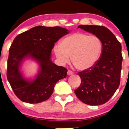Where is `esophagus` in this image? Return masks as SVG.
Wrapping results in <instances>:
<instances>
[{
    "label": "esophagus",
    "instance_id": "esophagus-1",
    "mask_svg": "<svg viewBox=\"0 0 129 129\" xmlns=\"http://www.w3.org/2000/svg\"><path fill=\"white\" fill-rule=\"evenodd\" d=\"M68 75H73V72L72 71V70H69L68 71Z\"/></svg>",
    "mask_w": 129,
    "mask_h": 129
}]
</instances>
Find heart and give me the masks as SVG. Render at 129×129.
I'll use <instances>...</instances> for the list:
<instances>
[{"label": "heart", "mask_w": 129, "mask_h": 129, "mask_svg": "<svg viewBox=\"0 0 129 129\" xmlns=\"http://www.w3.org/2000/svg\"><path fill=\"white\" fill-rule=\"evenodd\" d=\"M54 54L62 64L68 63L72 57L77 69L86 70L96 64L102 55L103 44L95 35L77 32L70 35L54 47Z\"/></svg>", "instance_id": "b5f03b06"}]
</instances>
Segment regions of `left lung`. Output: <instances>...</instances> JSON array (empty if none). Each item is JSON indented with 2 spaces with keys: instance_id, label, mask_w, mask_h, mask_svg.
I'll return each mask as SVG.
<instances>
[{
  "instance_id": "1",
  "label": "left lung",
  "mask_w": 129,
  "mask_h": 129,
  "mask_svg": "<svg viewBox=\"0 0 129 129\" xmlns=\"http://www.w3.org/2000/svg\"><path fill=\"white\" fill-rule=\"evenodd\" d=\"M78 28L99 37L103 44V50L94 66L78 73L81 84L75 93L83 103L91 106L103 105L113 96L120 83L123 60L121 43L105 26L82 24Z\"/></svg>"
}]
</instances>
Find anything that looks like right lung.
Wrapping results in <instances>:
<instances>
[{"instance_id": "1", "label": "right lung", "mask_w": 129, "mask_h": 129, "mask_svg": "<svg viewBox=\"0 0 129 129\" xmlns=\"http://www.w3.org/2000/svg\"><path fill=\"white\" fill-rule=\"evenodd\" d=\"M68 33V29L59 26H38L13 40L9 50L7 78L21 101L31 104L45 101L52 94L56 83L66 77L67 69L57 66L50 57L54 43ZM28 57L36 59L40 66L38 75L32 81L25 80L20 71L22 61Z\"/></svg>"}]
</instances>
